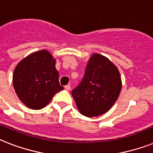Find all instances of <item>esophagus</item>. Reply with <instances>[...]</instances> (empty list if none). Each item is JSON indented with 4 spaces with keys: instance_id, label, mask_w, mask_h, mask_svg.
<instances>
[{
    "instance_id": "esophagus-1",
    "label": "esophagus",
    "mask_w": 153,
    "mask_h": 153,
    "mask_svg": "<svg viewBox=\"0 0 153 153\" xmlns=\"http://www.w3.org/2000/svg\"><path fill=\"white\" fill-rule=\"evenodd\" d=\"M65 89L66 91H69V90H70V85H69V84H68V85H65Z\"/></svg>"
}]
</instances>
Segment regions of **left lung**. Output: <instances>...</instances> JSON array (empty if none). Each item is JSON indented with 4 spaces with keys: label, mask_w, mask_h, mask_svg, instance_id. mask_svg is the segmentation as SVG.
<instances>
[{
    "label": "left lung",
    "mask_w": 153,
    "mask_h": 153,
    "mask_svg": "<svg viewBox=\"0 0 153 153\" xmlns=\"http://www.w3.org/2000/svg\"><path fill=\"white\" fill-rule=\"evenodd\" d=\"M122 89L120 73L107 57L93 53L87 64L84 78L72 96L81 114L97 117L109 111Z\"/></svg>",
    "instance_id": "8db88e82"
}]
</instances>
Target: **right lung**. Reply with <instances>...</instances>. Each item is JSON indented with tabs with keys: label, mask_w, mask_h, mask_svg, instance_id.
<instances>
[{
	"label": "right lung",
	"mask_w": 153,
	"mask_h": 153,
	"mask_svg": "<svg viewBox=\"0 0 153 153\" xmlns=\"http://www.w3.org/2000/svg\"><path fill=\"white\" fill-rule=\"evenodd\" d=\"M56 59L48 51L30 53L17 64L13 76L17 96L25 106L40 110L64 88L59 84Z\"/></svg>",
	"instance_id": "right-lung-1"
}]
</instances>
